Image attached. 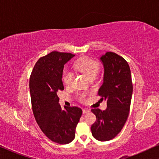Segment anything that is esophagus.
Wrapping results in <instances>:
<instances>
[{
	"mask_svg": "<svg viewBox=\"0 0 159 159\" xmlns=\"http://www.w3.org/2000/svg\"><path fill=\"white\" fill-rule=\"evenodd\" d=\"M89 111H90V110L87 109V108H84V109H83V113H84V114H85V113L89 112Z\"/></svg>",
	"mask_w": 159,
	"mask_h": 159,
	"instance_id": "esophagus-1",
	"label": "esophagus"
}]
</instances>
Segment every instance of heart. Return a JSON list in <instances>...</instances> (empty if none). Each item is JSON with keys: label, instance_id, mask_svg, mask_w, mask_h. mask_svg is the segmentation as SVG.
<instances>
[{"label": "heart", "instance_id": "1", "mask_svg": "<svg viewBox=\"0 0 159 159\" xmlns=\"http://www.w3.org/2000/svg\"><path fill=\"white\" fill-rule=\"evenodd\" d=\"M75 68L79 71L81 72L89 79H95L100 70V65L96 61L89 58L80 59L75 63ZM73 79V73L68 68H64L63 72V80L66 86H70ZM80 100L84 101L86 99V95L80 94Z\"/></svg>", "mask_w": 159, "mask_h": 159}]
</instances>
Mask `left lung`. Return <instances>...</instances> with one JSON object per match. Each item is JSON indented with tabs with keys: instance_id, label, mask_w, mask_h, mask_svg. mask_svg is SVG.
<instances>
[{
	"instance_id": "1",
	"label": "left lung",
	"mask_w": 159,
	"mask_h": 159,
	"mask_svg": "<svg viewBox=\"0 0 159 159\" xmlns=\"http://www.w3.org/2000/svg\"><path fill=\"white\" fill-rule=\"evenodd\" d=\"M104 68L103 81L98 95L107 102V108L91 111L96 120L91 125L92 135L100 141L115 138L121 131L128 116L133 93L131 70L123 57L113 52L101 56Z\"/></svg>"
}]
</instances>
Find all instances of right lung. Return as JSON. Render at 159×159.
Listing matches in <instances>:
<instances>
[{
    "label": "right lung",
    "mask_w": 159,
    "mask_h": 159,
    "mask_svg": "<svg viewBox=\"0 0 159 159\" xmlns=\"http://www.w3.org/2000/svg\"><path fill=\"white\" fill-rule=\"evenodd\" d=\"M75 55L53 51L37 61L30 77L32 109L38 125L50 140L67 144L75 138V128L82 115L79 107L61 108L58 92L64 89L63 67Z\"/></svg>",
    "instance_id": "obj_1"
}]
</instances>
